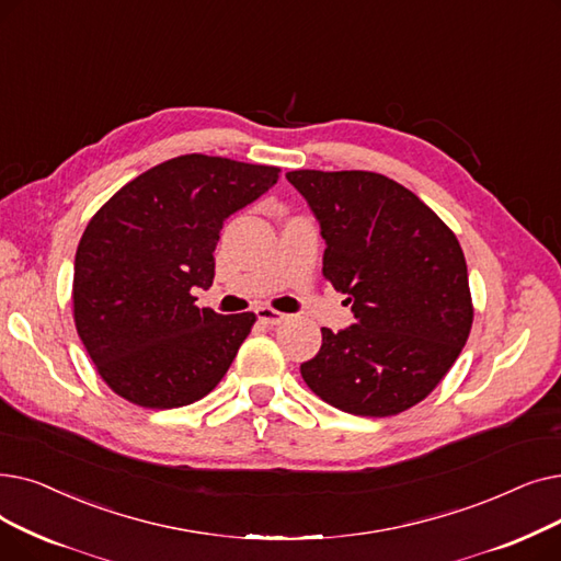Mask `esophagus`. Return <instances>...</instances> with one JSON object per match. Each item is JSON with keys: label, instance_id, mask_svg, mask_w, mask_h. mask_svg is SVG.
Masks as SVG:
<instances>
[{"label": "esophagus", "instance_id": "1", "mask_svg": "<svg viewBox=\"0 0 561 561\" xmlns=\"http://www.w3.org/2000/svg\"><path fill=\"white\" fill-rule=\"evenodd\" d=\"M257 319H260L262 324H266V327H278L280 322H285L287 314H285V312H278V310H274V308H260V310H257Z\"/></svg>", "mask_w": 561, "mask_h": 561}]
</instances>
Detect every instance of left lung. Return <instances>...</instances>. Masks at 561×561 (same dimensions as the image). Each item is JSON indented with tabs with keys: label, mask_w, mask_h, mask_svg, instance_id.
I'll use <instances>...</instances> for the list:
<instances>
[{
	"label": "left lung",
	"mask_w": 561,
	"mask_h": 561,
	"mask_svg": "<svg viewBox=\"0 0 561 561\" xmlns=\"http://www.w3.org/2000/svg\"><path fill=\"white\" fill-rule=\"evenodd\" d=\"M327 239L324 278L356 324L322 329L301 365L308 388L354 415L409 411L455 365L472 329L457 234L399 182L371 171H289Z\"/></svg>",
	"instance_id": "1"
}]
</instances>
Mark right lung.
<instances>
[{"instance_id": "1", "label": "right lung", "mask_w": 561, "mask_h": 561, "mask_svg": "<svg viewBox=\"0 0 561 561\" xmlns=\"http://www.w3.org/2000/svg\"><path fill=\"white\" fill-rule=\"evenodd\" d=\"M280 169L180 154L129 180L89 221L75 255L72 317L102 381L144 409L194 404L217 388L253 312L198 308L219 230Z\"/></svg>"}]
</instances>
